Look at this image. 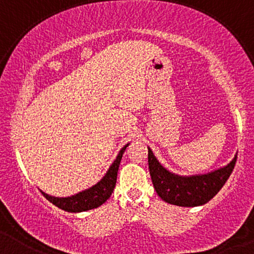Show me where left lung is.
Wrapping results in <instances>:
<instances>
[{
	"instance_id": "8db88e82",
	"label": "left lung",
	"mask_w": 254,
	"mask_h": 254,
	"mask_svg": "<svg viewBox=\"0 0 254 254\" xmlns=\"http://www.w3.org/2000/svg\"><path fill=\"white\" fill-rule=\"evenodd\" d=\"M237 154L227 165L203 174L180 176L162 166L148 147V166L156 193L166 203L178 206H199L222 189L234 170Z\"/></svg>"
}]
</instances>
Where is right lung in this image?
<instances>
[{
    "mask_svg": "<svg viewBox=\"0 0 254 254\" xmlns=\"http://www.w3.org/2000/svg\"><path fill=\"white\" fill-rule=\"evenodd\" d=\"M129 144L130 143H127L119 150L115 161L110 166V168L105 173V176L95 185L90 186V188L86 189V190L80 191L77 193L68 197H55L45 193L42 190H40V192H42L44 197L49 202H51L54 205H56L57 208L62 209L64 211L82 212L98 208V206H100L101 204H104L109 199L113 190H115L119 165H121L124 151L127 149V147H129Z\"/></svg>",
    "mask_w": 254,
    "mask_h": 254,
    "instance_id": "obj_1",
    "label": "right lung"
}]
</instances>
